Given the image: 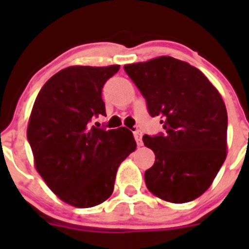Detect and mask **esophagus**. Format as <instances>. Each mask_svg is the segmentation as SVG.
Wrapping results in <instances>:
<instances>
[{
	"label": "esophagus",
	"mask_w": 249,
	"mask_h": 249,
	"mask_svg": "<svg viewBox=\"0 0 249 249\" xmlns=\"http://www.w3.org/2000/svg\"><path fill=\"white\" fill-rule=\"evenodd\" d=\"M133 135H135L136 142H137L138 146H142V132L135 131V132H133Z\"/></svg>",
	"instance_id": "esophagus-1"
}]
</instances>
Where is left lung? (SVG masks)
<instances>
[{
    "instance_id": "1",
    "label": "left lung",
    "mask_w": 249,
    "mask_h": 249,
    "mask_svg": "<svg viewBox=\"0 0 249 249\" xmlns=\"http://www.w3.org/2000/svg\"><path fill=\"white\" fill-rule=\"evenodd\" d=\"M123 68L164 128V133L143 136L156 156L144 172L147 188L172 203L198 198L227 156L228 118L221 94L198 68L173 57Z\"/></svg>"
}]
</instances>
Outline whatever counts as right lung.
I'll list each match as a JSON object with an SVG mask.
<instances>
[{
  "mask_svg": "<svg viewBox=\"0 0 249 249\" xmlns=\"http://www.w3.org/2000/svg\"><path fill=\"white\" fill-rule=\"evenodd\" d=\"M120 66H71L43 85L27 127L35 166L59 199L78 208L102 203L113 192L116 173L136 149L126 127L91 126L106 116L102 89Z\"/></svg>",
  "mask_w": 249,
  "mask_h": 249,
  "instance_id": "obj_1",
  "label": "right lung"
}]
</instances>
